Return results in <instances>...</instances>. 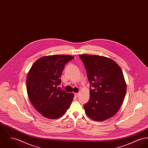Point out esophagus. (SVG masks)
Masks as SVG:
<instances>
[{
	"mask_svg": "<svg viewBox=\"0 0 148 148\" xmlns=\"http://www.w3.org/2000/svg\"><path fill=\"white\" fill-rule=\"evenodd\" d=\"M79 95V93H75V97H76V98H77V97H78Z\"/></svg>",
	"mask_w": 148,
	"mask_h": 148,
	"instance_id": "34e87169",
	"label": "esophagus"
}]
</instances>
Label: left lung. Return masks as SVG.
I'll list each match as a JSON object with an SVG mask.
<instances>
[{"mask_svg": "<svg viewBox=\"0 0 148 148\" xmlns=\"http://www.w3.org/2000/svg\"><path fill=\"white\" fill-rule=\"evenodd\" d=\"M79 56L90 84L89 101L84 106L85 113L92 120L105 121L117 113L125 97L127 87L122 71L113 60L106 57Z\"/></svg>", "mask_w": 148, "mask_h": 148, "instance_id": "1", "label": "left lung"}]
</instances>
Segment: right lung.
Masks as SVG:
<instances>
[{"mask_svg": "<svg viewBox=\"0 0 148 148\" xmlns=\"http://www.w3.org/2000/svg\"><path fill=\"white\" fill-rule=\"evenodd\" d=\"M73 58L69 55L44 56L33 64L28 73L26 84L30 101L46 118H59L71 106L73 93L59 90L58 86L65 66Z\"/></svg>", "mask_w": 148, "mask_h": 148, "instance_id": "1", "label": "right lung"}]
</instances>
